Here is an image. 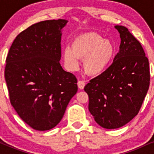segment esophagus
Returning a JSON list of instances; mask_svg holds the SVG:
<instances>
[{
	"label": "esophagus",
	"instance_id": "obj_1",
	"mask_svg": "<svg viewBox=\"0 0 154 154\" xmlns=\"http://www.w3.org/2000/svg\"><path fill=\"white\" fill-rule=\"evenodd\" d=\"M77 85H78V88L79 89L82 90L83 88H84L85 85V82L83 80H79L78 82H77Z\"/></svg>",
	"mask_w": 154,
	"mask_h": 154
}]
</instances>
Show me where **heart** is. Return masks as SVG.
<instances>
[{
	"instance_id": "heart-1",
	"label": "heart",
	"mask_w": 154,
	"mask_h": 154,
	"mask_svg": "<svg viewBox=\"0 0 154 154\" xmlns=\"http://www.w3.org/2000/svg\"><path fill=\"white\" fill-rule=\"evenodd\" d=\"M114 53L115 48L110 40L103 39L98 33L88 32L74 39L71 48L63 50V59L67 69L75 71L79 67L78 59H82L86 73L97 76L106 69Z\"/></svg>"
}]
</instances>
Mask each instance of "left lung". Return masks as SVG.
<instances>
[{
	"label": "left lung",
	"instance_id": "8db88e82",
	"mask_svg": "<svg viewBox=\"0 0 154 154\" xmlns=\"http://www.w3.org/2000/svg\"><path fill=\"white\" fill-rule=\"evenodd\" d=\"M119 51L111 66L85 86L90 112L106 129L121 128L138 114L150 85L148 58L140 42L124 26Z\"/></svg>",
	"mask_w": 154,
	"mask_h": 154
}]
</instances>
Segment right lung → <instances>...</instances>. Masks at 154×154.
<instances>
[{
    "label": "right lung",
    "instance_id": "add662e5",
    "mask_svg": "<svg viewBox=\"0 0 154 154\" xmlns=\"http://www.w3.org/2000/svg\"><path fill=\"white\" fill-rule=\"evenodd\" d=\"M68 21L46 20L17 35L6 58L5 79L11 104L34 130L54 128L77 92V79L63 69L61 29Z\"/></svg>",
    "mask_w": 154,
    "mask_h": 154
}]
</instances>
